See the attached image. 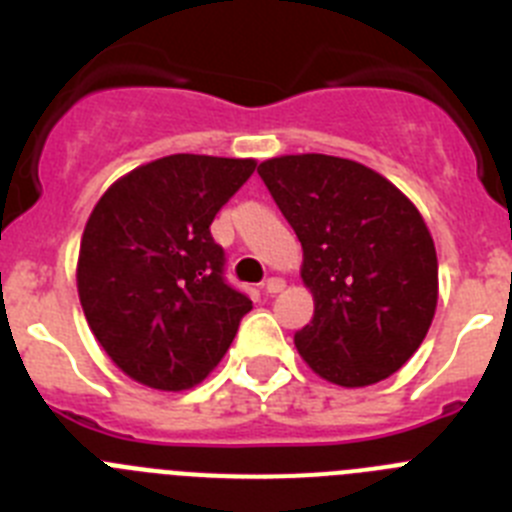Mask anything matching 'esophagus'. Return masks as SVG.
<instances>
[{"label":"esophagus","instance_id":"1","mask_svg":"<svg viewBox=\"0 0 512 512\" xmlns=\"http://www.w3.org/2000/svg\"><path fill=\"white\" fill-rule=\"evenodd\" d=\"M262 288H265L267 295H275V293H280V290L285 288V280L283 278H267Z\"/></svg>","mask_w":512,"mask_h":512}]
</instances>
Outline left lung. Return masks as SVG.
<instances>
[{
    "mask_svg": "<svg viewBox=\"0 0 512 512\" xmlns=\"http://www.w3.org/2000/svg\"><path fill=\"white\" fill-rule=\"evenodd\" d=\"M267 191L303 245L313 321L295 333L305 364L338 386H369L407 364L437 308L432 234L391 181L326 154L267 159Z\"/></svg>",
    "mask_w": 512,
    "mask_h": 512,
    "instance_id": "obj_1",
    "label": "left lung"
}]
</instances>
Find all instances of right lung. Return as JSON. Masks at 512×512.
<instances>
[{
    "mask_svg": "<svg viewBox=\"0 0 512 512\" xmlns=\"http://www.w3.org/2000/svg\"><path fill=\"white\" fill-rule=\"evenodd\" d=\"M255 166L164 156L118 179L95 204L80 242V305L103 351L138 384H199L252 310L224 280V250L209 224Z\"/></svg>",
    "mask_w": 512,
    "mask_h": 512,
    "instance_id": "right-lung-1",
    "label": "right lung"
}]
</instances>
